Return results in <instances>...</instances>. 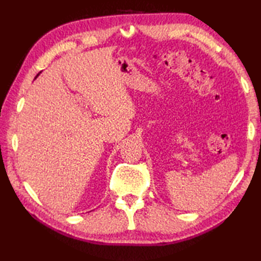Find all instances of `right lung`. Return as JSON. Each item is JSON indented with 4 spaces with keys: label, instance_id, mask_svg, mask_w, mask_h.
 <instances>
[{
    "label": "right lung",
    "instance_id": "add662e5",
    "mask_svg": "<svg viewBox=\"0 0 261 261\" xmlns=\"http://www.w3.org/2000/svg\"><path fill=\"white\" fill-rule=\"evenodd\" d=\"M40 73H41V71H40ZM40 73H38V74H37V76H36V79H37V77L39 76V74H40Z\"/></svg>",
    "mask_w": 261,
    "mask_h": 261
}]
</instances>
